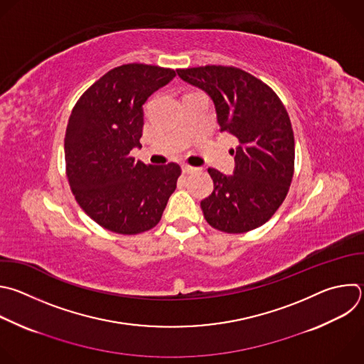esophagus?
<instances>
[{
	"mask_svg": "<svg viewBox=\"0 0 364 364\" xmlns=\"http://www.w3.org/2000/svg\"><path fill=\"white\" fill-rule=\"evenodd\" d=\"M181 168H183V173H184V174H190V173H194V171L198 170L197 167H193V166H188V164H183Z\"/></svg>",
	"mask_w": 364,
	"mask_h": 364,
	"instance_id": "esophagus-1",
	"label": "esophagus"
}]
</instances>
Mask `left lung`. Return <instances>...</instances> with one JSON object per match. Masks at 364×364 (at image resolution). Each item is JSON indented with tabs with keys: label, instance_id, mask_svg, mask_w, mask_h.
<instances>
[{
	"label": "left lung",
	"instance_id": "8db88e82",
	"mask_svg": "<svg viewBox=\"0 0 364 364\" xmlns=\"http://www.w3.org/2000/svg\"><path fill=\"white\" fill-rule=\"evenodd\" d=\"M177 74L211 97L220 132L238 140L232 176L208 168L214 190L201 201L205 221L228 234L263 225L283 204L294 174V134L284 104L266 82L237 67L178 68Z\"/></svg>",
	"mask_w": 364,
	"mask_h": 364
}]
</instances>
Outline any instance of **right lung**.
Masks as SVG:
<instances>
[{
	"instance_id": "right-lung-1",
	"label": "right lung",
	"mask_w": 364,
	"mask_h": 364,
	"mask_svg": "<svg viewBox=\"0 0 364 364\" xmlns=\"http://www.w3.org/2000/svg\"><path fill=\"white\" fill-rule=\"evenodd\" d=\"M176 71L123 64L75 102L64 139L65 173L80 207L101 227L134 235L159 224L177 187V163L150 166L132 156L143 136V104Z\"/></svg>"
}]
</instances>
